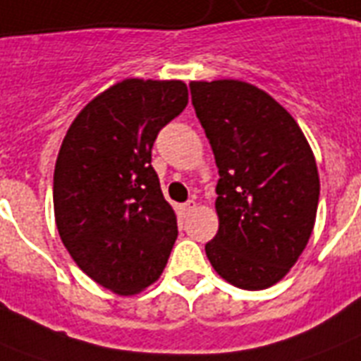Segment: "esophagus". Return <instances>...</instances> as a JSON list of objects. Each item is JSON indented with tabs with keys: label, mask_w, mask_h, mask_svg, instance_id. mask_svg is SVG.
<instances>
[{
	"label": "esophagus",
	"mask_w": 361,
	"mask_h": 361,
	"mask_svg": "<svg viewBox=\"0 0 361 361\" xmlns=\"http://www.w3.org/2000/svg\"><path fill=\"white\" fill-rule=\"evenodd\" d=\"M195 209H197V202H195V200H187L185 204H181V212H183V214H191Z\"/></svg>",
	"instance_id": "esophagus-1"
}]
</instances>
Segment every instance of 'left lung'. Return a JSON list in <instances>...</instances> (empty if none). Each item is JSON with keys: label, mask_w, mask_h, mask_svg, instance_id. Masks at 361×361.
<instances>
[{"label": "left lung", "mask_w": 361, "mask_h": 361, "mask_svg": "<svg viewBox=\"0 0 361 361\" xmlns=\"http://www.w3.org/2000/svg\"><path fill=\"white\" fill-rule=\"evenodd\" d=\"M189 87L219 169V231L206 255L231 285L268 288L288 274L313 232L320 180L311 146L296 120L252 84Z\"/></svg>", "instance_id": "8db88e82"}]
</instances>
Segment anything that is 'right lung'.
<instances>
[{
    "label": "right lung",
    "mask_w": 361,
    "mask_h": 361,
    "mask_svg": "<svg viewBox=\"0 0 361 361\" xmlns=\"http://www.w3.org/2000/svg\"><path fill=\"white\" fill-rule=\"evenodd\" d=\"M187 101L181 80L127 78L82 109L59 147L54 170L59 238L84 274L120 296L159 279L178 238L152 147Z\"/></svg>",
    "instance_id": "obj_1"
}]
</instances>
